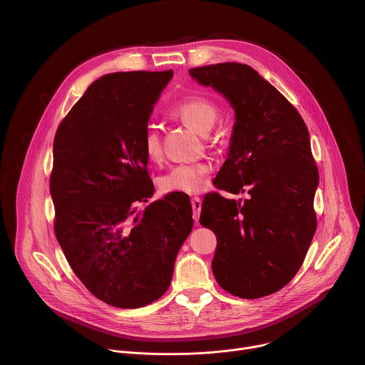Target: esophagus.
<instances>
[{"label": "esophagus", "instance_id": "esophagus-1", "mask_svg": "<svg viewBox=\"0 0 365 365\" xmlns=\"http://www.w3.org/2000/svg\"><path fill=\"white\" fill-rule=\"evenodd\" d=\"M192 207H193V220L195 222H197L200 210H202V200L199 197H192Z\"/></svg>", "mask_w": 365, "mask_h": 365}]
</instances>
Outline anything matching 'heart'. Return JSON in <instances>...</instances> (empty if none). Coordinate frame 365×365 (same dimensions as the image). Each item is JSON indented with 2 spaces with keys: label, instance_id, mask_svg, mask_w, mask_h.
<instances>
[{
  "label": "heart",
  "instance_id": "heart-1",
  "mask_svg": "<svg viewBox=\"0 0 365 365\" xmlns=\"http://www.w3.org/2000/svg\"><path fill=\"white\" fill-rule=\"evenodd\" d=\"M168 115L178 120L200 134H206L218 121L220 111L217 103L205 96H187L168 111ZM143 151L145 159L151 163H158L162 159V140L159 131L148 127L143 134ZM211 165L197 162L189 165H178L172 168L159 179V189L169 193H197L203 185L206 176L211 173Z\"/></svg>",
  "mask_w": 365,
  "mask_h": 365
}]
</instances>
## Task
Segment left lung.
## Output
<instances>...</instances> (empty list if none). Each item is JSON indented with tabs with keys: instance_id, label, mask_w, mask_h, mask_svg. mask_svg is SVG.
Instances as JSON below:
<instances>
[{
	"instance_id": "obj_1",
	"label": "left lung",
	"mask_w": 365,
	"mask_h": 365,
	"mask_svg": "<svg viewBox=\"0 0 365 365\" xmlns=\"http://www.w3.org/2000/svg\"><path fill=\"white\" fill-rule=\"evenodd\" d=\"M235 110L228 159L215 187L247 199L203 197L200 225L217 235L212 272L232 296L279 292L299 272L317 231L319 172L299 111L251 66L225 62L189 69Z\"/></svg>"
}]
</instances>
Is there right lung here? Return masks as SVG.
<instances>
[{
  "mask_svg": "<svg viewBox=\"0 0 365 365\" xmlns=\"http://www.w3.org/2000/svg\"><path fill=\"white\" fill-rule=\"evenodd\" d=\"M172 76L173 71H135L99 78L53 141L55 235L83 286L121 309L143 307L166 293L193 227L185 193L137 212V203L154 192L143 134Z\"/></svg>",
  "mask_w": 365,
  "mask_h": 365,
  "instance_id": "add662e5",
  "label": "right lung"
}]
</instances>
